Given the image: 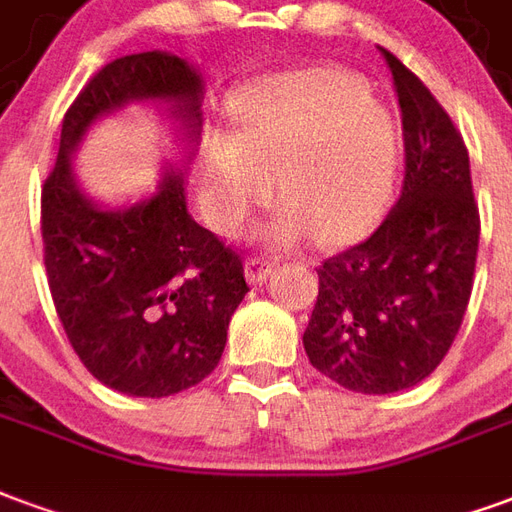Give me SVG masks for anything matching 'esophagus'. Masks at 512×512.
I'll use <instances>...</instances> for the list:
<instances>
[{
	"mask_svg": "<svg viewBox=\"0 0 512 512\" xmlns=\"http://www.w3.org/2000/svg\"><path fill=\"white\" fill-rule=\"evenodd\" d=\"M272 270H275V261L267 259V256H251V259H245V278L253 286L267 281Z\"/></svg>",
	"mask_w": 512,
	"mask_h": 512,
	"instance_id": "obj_1",
	"label": "esophagus"
}]
</instances>
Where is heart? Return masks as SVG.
Wrapping results in <instances>:
<instances>
[{
	"label": "heart",
	"instance_id": "1",
	"mask_svg": "<svg viewBox=\"0 0 512 512\" xmlns=\"http://www.w3.org/2000/svg\"><path fill=\"white\" fill-rule=\"evenodd\" d=\"M398 169L393 114L363 78L335 67H297L242 89L229 111V138L212 136L201 177L212 223L237 231L275 177L286 199L267 237L292 242L308 226L343 245L374 226Z\"/></svg>",
	"mask_w": 512,
	"mask_h": 512
}]
</instances>
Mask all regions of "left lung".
Wrapping results in <instances>:
<instances>
[{
  "mask_svg": "<svg viewBox=\"0 0 512 512\" xmlns=\"http://www.w3.org/2000/svg\"><path fill=\"white\" fill-rule=\"evenodd\" d=\"M382 54L404 122L401 199L368 240L316 270L319 297L302 335L316 371L365 395L414 387L445 360L480 240L464 138L423 81Z\"/></svg>",
  "mask_w": 512,
  "mask_h": 512,
  "instance_id": "1",
  "label": "left lung"
}]
</instances>
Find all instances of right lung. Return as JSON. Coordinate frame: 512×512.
<instances>
[{
    "label": "right lung",
    "mask_w": 512,
    "mask_h": 512,
    "mask_svg": "<svg viewBox=\"0 0 512 512\" xmlns=\"http://www.w3.org/2000/svg\"><path fill=\"white\" fill-rule=\"evenodd\" d=\"M201 92L199 70L166 51L108 62L67 108L43 185L40 229L59 322L89 374L122 395L163 398L210 376L248 283L240 256L188 215V169L171 166L149 199L111 210L78 188L70 160L100 117L163 100L190 163Z\"/></svg>",
    "instance_id": "1"
}]
</instances>
